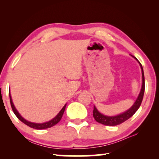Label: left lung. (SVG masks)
Listing matches in <instances>:
<instances>
[{
	"label": "left lung",
	"mask_w": 159,
	"mask_h": 159,
	"mask_svg": "<svg viewBox=\"0 0 159 159\" xmlns=\"http://www.w3.org/2000/svg\"><path fill=\"white\" fill-rule=\"evenodd\" d=\"M134 59L138 61L139 64V66L141 67L142 69V85L141 88V90L139 92V95L138 98L134 102L133 105L132 106L130 109H128L127 111L125 112L122 113V114H120L116 116H106L102 114V113L99 112L98 109L96 108V107L94 105V109H93V117L95 118L97 122L99 123H102V124L105 125H109V126H114V125H119L120 123L125 122V120H127L128 118H130L131 116L134 114L137 111H138L139 107L141 105L142 99H143L144 93V88H145V84H144V71L143 68H142V64L135 57L131 55Z\"/></svg>",
	"instance_id": "1"
}]
</instances>
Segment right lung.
Returning a JSON list of instances; mask_svg holds the SVG:
<instances>
[{"label":"right lung","mask_w":159,"mask_h":159,"mask_svg":"<svg viewBox=\"0 0 159 159\" xmlns=\"http://www.w3.org/2000/svg\"><path fill=\"white\" fill-rule=\"evenodd\" d=\"M9 95H10V104H11L12 111H13V112H14V114H15L16 116H17L19 118V119L21 120V122L25 123V124H26V125H28V126H29V127H31L32 128L37 129V130H43V129H46V128H51V127H52V126H54L55 125L57 124V123L60 122L61 117H62L63 114H64V110H65L66 106V104H65V105L63 107V108L60 110V111L58 113V114H57V116H56L55 118H53L52 120H49V121L45 122V123H33V122L28 121V120H26L22 116H21L20 113L18 112L17 109L15 108L14 104H13V102H12V97H11V95H10V92L9 93Z\"/></svg>","instance_id":"obj_1"}]
</instances>
